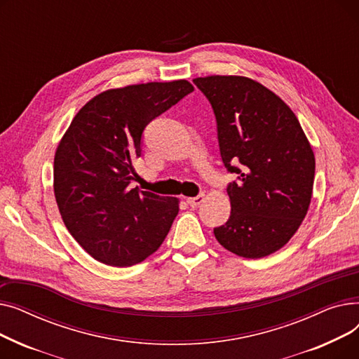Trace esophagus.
Returning <instances> with one entry per match:
<instances>
[{
  "label": "esophagus",
  "instance_id": "34e87169",
  "mask_svg": "<svg viewBox=\"0 0 359 359\" xmlns=\"http://www.w3.org/2000/svg\"><path fill=\"white\" fill-rule=\"evenodd\" d=\"M205 196L203 195H198V196H194V198H187V203H189L192 208H198V206L203 202Z\"/></svg>",
  "mask_w": 359,
  "mask_h": 359
}]
</instances>
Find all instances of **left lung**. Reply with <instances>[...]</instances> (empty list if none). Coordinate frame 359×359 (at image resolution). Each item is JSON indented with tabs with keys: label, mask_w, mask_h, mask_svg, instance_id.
<instances>
[{
	"label": "left lung",
	"mask_w": 359,
	"mask_h": 359,
	"mask_svg": "<svg viewBox=\"0 0 359 359\" xmlns=\"http://www.w3.org/2000/svg\"><path fill=\"white\" fill-rule=\"evenodd\" d=\"M212 106L222 163L237 180L231 214L214 229L222 248L248 259L284 248L303 222L316 160L294 111L260 83L238 75L194 80Z\"/></svg>",
	"instance_id": "left-lung-1"
}]
</instances>
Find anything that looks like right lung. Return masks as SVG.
<instances>
[{
  "mask_svg": "<svg viewBox=\"0 0 359 359\" xmlns=\"http://www.w3.org/2000/svg\"><path fill=\"white\" fill-rule=\"evenodd\" d=\"M192 91L186 80L103 91L80 109L56 148L53 191L65 227L104 265H137L168 234L179 201L130 183L145 126Z\"/></svg>",
  "mask_w": 359,
  "mask_h": 359,
  "instance_id": "1",
  "label": "right lung"
}]
</instances>
